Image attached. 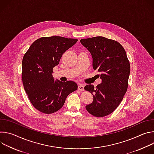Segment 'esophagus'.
<instances>
[{"label": "esophagus", "mask_w": 154, "mask_h": 154, "mask_svg": "<svg viewBox=\"0 0 154 154\" xmlns=\"http://www.w3.org/2000/svg\"><path fill=\"white\" fill-rule=\"evenodd\" d=\"M78 89L80 91L84 90V85L83 84H79L78 86Z\"/></svg>", "instance_id": "34e87169"}]
</instances>
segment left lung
Listing matches in <instances>:
<instances>
[{
  "mask_svg": "<svg viewBox=\"0 0 154 154\" xmlns=\"http://www.w3.org/2000/svg\"><path fill=\"white\" fill-rule=\"evenodd\" d=\"M80 42L90 52L93 68L100 72L102 80L96 88L93 85L85 86L93 96V102L85 107L91 115L103 117L115 110L127 91L130 63L124 49L116 41L96 36Z\"/></svg>",
  "mask_w": 154,
  "mask_h": 154,
  "instance_id": "obj_1",
  "label": "left lung"
}]
</instances>
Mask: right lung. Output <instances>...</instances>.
<instances>
[{"instance_id":"obj_1","label":"right lung","mask_w":154,"mask_h":154,"mask_svg":"<svg viewBox=\"0 0 154 154\" xmlns=\"http://www.w3.org/2000/svg\"><path fill=\"white\" fill-rule=\"evenodd\" d=\"M77 39L54 36L36 39L30 46L22 62V79L33 106L39 112L51 114L63 106L67 96L77 89L73 81L55 80L53 68L62 55L74 46Z\"/></svg>"}]
</instances>
